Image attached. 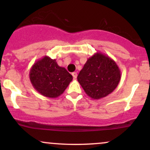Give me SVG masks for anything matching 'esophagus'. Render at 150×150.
<instances>
[{"mask_svg":"<svg viewBox=\"0 0 150 150\" xmlns=\"http://www.w3.org/2000/svg\"><path fill=\"white\" fill-rule=\"evenodd\" d=\"M72 75H73V77L74 79H76L77 78V73H75V72H74V73H72Z\"/></svg>","mask_w":150,"mask_h":150,"instance_id":"esophagus-1","label":"esophagus"}]
</instances>
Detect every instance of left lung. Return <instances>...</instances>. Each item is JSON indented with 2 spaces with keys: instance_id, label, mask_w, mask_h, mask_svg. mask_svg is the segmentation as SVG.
Returning <instances> with one entry per match:
<instances>
[{
  "instance_id": "1",
  "label": "left lung",
  "mask_w": 150,
  "mask_h": 150,
  "mask_svg": "<svg viewBox=\"0 0 150 150\" xmlns=\"http://www.w3.org/2000/svg\"><path fill=\"white\" fill-rule=\"evenodd\" d=\"M120 77V70L116 62L106 54L97 52L87 59L77 80L89 97L99 99L116 88Z\"/></svg>"
}]
</instances>
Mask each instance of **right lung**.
Masks as SVG:
<instances>
[{"label":"right lung","mask_w":150,"mask_h":150,"mask_svg":"<svg viewBox=\"0 0 150 150\" xmlns=\"http://www.w3.org/2000/svg\"><path fill=\"white\" fill-rule=\"evenodd\" d=\"M30 79L34 88L44 97L56 98L61 96L73 80V76L56 59L45 56L32 65Z\"/></svg>","instance_id":"1"}]
</instances>
